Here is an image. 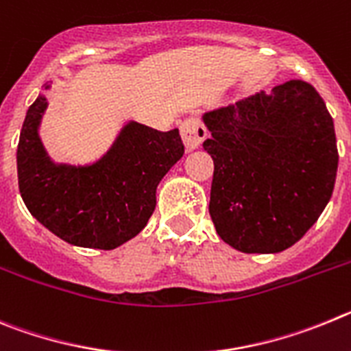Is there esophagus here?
<instances>
[{
    "label": "esophagus",
    "mask_w": 351,
    "mask_h": 351,
    "mask_svg": "<svg viewBox=\"0 0 351 351\" xmlns=\"http://www.w3.org/2000/svg\"><path fill=\"white\" fill-rule=\"evenodd\" d=\"M180 132H182L183 143H185L189 150H195V148L201 147L208 136V129L204 128V124L197 117L185 119L182 125H180Z\"/></svg>",
    "instance_id": "1"
}]
</instances>
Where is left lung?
<instances>
[{
    "label": "left lung",
    "mask_w": 351,
    "mask_h": 351,
    "mask_svg": "<svg viewBox=\"0 0 351 351\" xmlns=\"http://www.w3.org/2000/svg\"><path fill=\"white\" fill-rule=\"evenodd\" d=\"M215 164L210 215L217 234L243 254L298 243L334 191V122L313 85L290 80L203 115Z\"/></svg>",
    "instance_id": "left-lung-1"
}]
</instances>
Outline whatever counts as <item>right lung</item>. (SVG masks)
Instances as JSON below:
<instances>
[{
  "label": "right lung",
  "mask_w": 351,
  "mask_h": 351,
  "mask_svg": "<svg viewBox=\"0 0 351 351\" xmlns=\"http://www.w3.org/2000/svg\"><path fill=\"white\" fill-rule=\"evenodd\" d=\"M50 85H45V90ZM47 97H36L17 147L19 191L38 222L66 243L113 250L140 234L156 210V191L182 159L178 129L160 132L131 121L93 164L53 162L40 138Z\"/></svg>",
  "instance_id": "obj_1"
}]
</instances>
